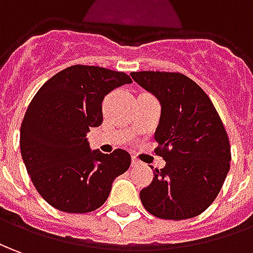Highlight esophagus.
Returning <instances> with one entry per match:
<instances>
[{"mask_svg":"<svg viewBox=\"0 0 253 253\" xmlns=\"http://www.w3.org/2000/svg\"><path fill=\"white\" fill-rule=\"evenodd\" d=\"M139 164H140V161H139L137 158H132V165H133V167H136Z\"/></svg>","mask_w":253,"mask_h":253,"instance_id":"obj_1","label":"esophagus"}]
</instances>
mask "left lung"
I'll use <instances>...</instances> for the list:
<instances>
[{"mask_svg":"<svg viewBox=\"0 0 253 253\" xmlns=\"http://www.w3.org/2000/svg\"><path fill=\"white\" fill-rule=\"evenodd\" d=\"M130 76L161 103L154 153L167 161L140 191V201L160 219L198 216L215 201L230 169V142L222 120L201 86L184 74L136 71Z\"/></svg>","mask_w":253,"mask_h":253,"instance_id":"1","label":"left lung"}]
</instances>
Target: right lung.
<instances>
[{
    "mask_svg": "<svg viewBox=\"0 0 253 253\" xmlns=\"http://www.w3.org/2000/svg\"><path fill=\"white\" fill-rule=\"evenodd\" d=\"M130 83L121 71L76 64L33 97L20 126V151L34 187L53 208L69 213L100 208L113 180L128 170V151H90L86 132L103 123L104 96Z\"/></svg>",
    "mask_w": 253,
    "mask_h": 253,
    "instance_id": "right-lung-1",
    "label": "right lung"
}]
</instances>
